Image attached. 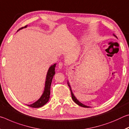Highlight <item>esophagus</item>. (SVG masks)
Segmentation results:
<instances>
[{"label": "esophagus", "instance_id": "1", "mask_svg": "<svg viewBox=\"0 0 129 129\" xmlns=\"http://www.w3.org/2000/svg\"><path fill=\"white\" fill-rule=\"evenodd\" d=\"M64 67V64L62 62H59L58 65V67L59 69H62V67Z\"/></svg>", "mask_w": 129, "mask_h": 129}]
</instances>
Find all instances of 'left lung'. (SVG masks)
<instances>
[{
    "label": "left lung",
    "instance_id": "1",
    "mask_svg": "<svg viewBox=\"0 0 129 129\" xmlns=\"http://www.w3.org/2000/svg\"><path fill=\"white\" fill-rule=\"evenodd\" d=\"M114 36H115L114 35ZM115 37H116V36H115ZM68 86H69V88H70V90H71V95H72V99H73V101L75 102L76 104H77V105H78L80 106L84 107V108H89V106H88L85 105H84L83 104H82L81 102H80L79 101H78V100L77 99H76L75 96L74 95V94H73V92H72V89H71V86H70L69 83V81H68Z\"/></svg>",
    "mask_w": 129,
    "mask_h": 129
}]
</instances>
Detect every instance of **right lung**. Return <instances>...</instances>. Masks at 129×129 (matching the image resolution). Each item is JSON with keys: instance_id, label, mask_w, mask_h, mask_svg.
I'll list each match as a JSON object with an SVG mask.
<instances>
[{"instance_id": "obj_1", "label": "right lung", "mask_w": 129, "mask_h": 129, "mask_svg": "<svg viewBox=\"0 0 129 129\" xmlns=\"http://www.w3.org/2000/svg\"><path fill=\"white\" fill-rule=\"evenodd\" d=\"M27 27V25H25L24 27L21 28L19 30L23 29V28H26ZM18 30H17V31H18ZM56 65V64H54L53 65H52V66L50 67L48 71L46 77V81H45V84L44 91L42 95L41 96V97L38 100V101L34 102V104H32L31 105H27V106L34 108H40V107L44 105L45 104H47L48 101H49L50 98V92H51L50 89H51V85L52 78H53L54 74H55V71H55Z\"/></svg>"}]
</instances>
